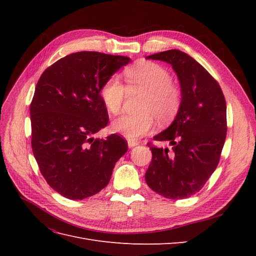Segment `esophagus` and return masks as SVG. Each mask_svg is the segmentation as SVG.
<instances>
[{
  "label": "esophagus",
  "instance_id": "obj_1",
  "mask_svg": "<svg viewBox=\"0 0 256 256\" xmlns=\"http://www.w3.org/2000/svg\"><path fill=\"white\" fill-rule=\"evenodd\" d=\"M138 145V141H134V140H129L128 141V146L130 147V148H132V147Z\"/></svg>",
  "mask_w": 256,
  "mask_h": 256
}]
</instances>
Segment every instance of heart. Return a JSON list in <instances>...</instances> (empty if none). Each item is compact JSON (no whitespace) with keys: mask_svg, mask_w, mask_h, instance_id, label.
<instances>
[{"mask_svg":"<svg viewBox=\"0 0 256 256\" xmlns=\"http://www.w3.org/2000/svg\"><path fill=\"white\" fill-rule=\"evenodd\" d=\"M127 88L118 76L108 79L100 90L102 102L110 113L120 112L129 92H145L140 104L141 113L122 115L112 124L114 132L136 140L154 128V118L160 124L171 122L180 111L182 90L173 83L168 69L154 62L141 60L122 72Z\"/></svg>","mask_w":256,"mask_h":256,"instance_id":"obj_1","label":"heart"}]
</instances>
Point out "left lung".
<instances>
[{"label":"left lung","mask_w":256,"mask_h":256,"mask_svg":"<svg viewBox=\"0 0 256 256\" xmlns=\"http://www.w3.org/2000/svg\"><path fill=\"white\" fill-rule=\"evenodd\" d=\"M171 64L180 80L182 104L175 120L154 136L168 148L154 146L145 173L148 187L166 198L182 200L196 194L219 164L226 138V102L220 85L187 53L168 50L147 56Z\"/></svg>","instance_id":"8db88e82"}]
</instances>
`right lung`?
<instances>
[{
	"label": "right lung",
	"instance_id": "1",
	"mask_svg": "<svg viewBox=\"0 0 256 256\" xmlns=\"http://www.w3.org/2000/svg\"><path fill=\"white\" fill-rule=\"evenodd\" d=\"M130 58L94 51L72 53L42 72L30 106L32 150L52 189L83 200L109 184L118 160L128 150L118 134L94 138L109 115L100 90Z\"/></svg>",
	"mask_w": 256,
	"mask_h": 256
}]
</instances>
